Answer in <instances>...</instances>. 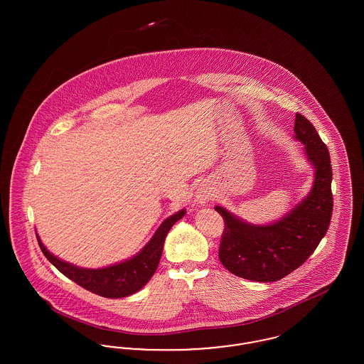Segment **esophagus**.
I'll return each instance as SVG.
<instances>
[{"mask_svg": "<svg viewBox=\"0 0 364 364\" xmlns=\"http://www.w3.org/2000/svg\"><path fill=\"white\" fill-rule=\"evenodd\" d=\"M208 198H210V192H208V190H199L198 191V193H196V196H195L196 202H198V203H200V205L206 203Z\"/></svg>", "mask_w": 364, "mask_h": 364, "instance_id": "1", "label": "esophagus"}]
</instances>
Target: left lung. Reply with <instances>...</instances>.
<instances>
[{
	"label": "left lung",
	"mask_w": 364,
	"mask_h": 364,
	"mask_svg": "<svg viewBox=\"0 0 364 364\" xmlns=\"http://www.w3.org/2000/svg\"><path fill=\"white\" fill-rule=\"evenodd\" d=\"M294 138L306 146L315 168L310 195L272 225H250L225 208L215 210L224 220L218 257L237 277L273 282L292 273L310 258L329 229L333 213L329 150L315 127L296 113Z\"/></svg>",
	"instance_id": "8db88e82"
}]
</instances>
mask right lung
<instances>
[{
	"instance_id": "add662e5",
	"label": "right lung",
	"mask_w": 364,
	"mask_h": 364,
	"mask_svg": "<svg viewBox=\"0 0 364 364\" xmlns=\"http://www.w3.org/2000/svg\"><path fill=\"white\" fill-rule=\"evenodd\" d=\"M186 210H180L178 213L165 220L156 229L153 239L146 244V247L136 257L104 269H82L70 264L68 262L58 259L46 250V247L42 244L38 236L36 239L43 255L65 277L70 278L92 294L109 299H119L138 292L153 277L162 255L165 237L171 228L178 220H181Z\"/></svg>"
}]
</instances>
